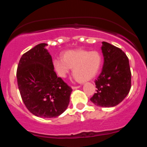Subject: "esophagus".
I'll list each match as a JSON object with an SVG mask.
<instances>
[{
  "mask_svg": "<svg viewBox=\"0 0 147 147\" xmlns=\"http://www.w3.org/2000/svg\"><path fill=\"white\" fill-rule=\"evenodd\" d=\"M71 88H72V89L75 90V89H78V88H80V86H72Z\"/></svg>",
  "mask_w": 147,
  "mask_h": 147,
  "instance_id": "34e87169",
  "label": "esophagus"
}]
</instances>
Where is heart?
I'll list each match as a JSON object with an SVG mask.
<instances>
[{
  "mask_svg": "<svg viewBox=\"0 0 147 147\" xmlns=\"http://www.w3.org/2000/svg\"><path fill=\"white\" fill-rule=\"evenodd\" d=\"M55 71L64 78L73 68V75L78 81L84 82L91 80L97 74L102 64V57L97 51L86 50L67 51L62 58L53 61Z\"/></svg>",
  "mask_w": 147,
  "mask_h": 147,
  "instance_id": "b5f03b06",
  "label": "heart"
}]
</instances>
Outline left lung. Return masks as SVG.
Returning a JSON list of instances; mask_svg holds the SVG:
<instances>
[{"instance_id":"8db88e82","label":"left lung","mask_w":147,"mask_h":147,"mask_svg":"<svg viewBox=\"0 0 147 147\" xmlns=\"http://www.w3.org/2000/svg\"><path fill=\"white\" fill-rule=\"evenodd\" d=\"M104 56L102 71L96 81V93L90 101L99 107H110L119 105L131 88V71L129 59L119 48L102 42Z\"/></svg>"}]
</instances>
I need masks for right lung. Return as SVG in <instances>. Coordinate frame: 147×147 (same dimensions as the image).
Returning a JSON list of instances; mask_svg holds the SVG:
<instances>
[{"mask_svg": "<svg viewBox=\"0 0 147 147\" xmlns=\"http://www.w3.org/2000/svg\"><path fill=\"white\" fill-rule=\"evenodd\" d=\"M40 43L23 54L17 80L23 103L36 116L55 118L69 105L72 89L54 71L51 56Z\"/></svg>", "mask_w": 147, "mask_h": 147, "instance_id": "add662e5", "label": "right lung"}]
</instances>
